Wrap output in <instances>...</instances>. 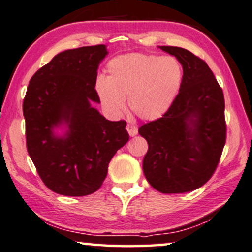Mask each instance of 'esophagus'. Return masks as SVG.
Returning <instances> with one entry per match:
<instances>
[{"label": "esophagus", "mask_w": 252, "mask_h": 252, "mask_svg": "<svg viewBox=\"0 0 252 252\" xmlns=\"http://www.w3.org/2000/svg\"><path fill=\"white\" fill-rule=\"evenodd\" d=\"M126 129H127V132H128V134L130 135V136H135V135L137 134L136 126L133 125V124H127Z\"/></svg>", "instance_id": "obj_1"}]
</instances>
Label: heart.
Masks as SVG:
<instances>
[{
	"mask_svg": "<svg viewBox=\"0 0 252 252\" xmlns=\"http://www.w3.org/2000/svg\"><path fill=\"white\" fill-rule=\"evenodd\" d=\"M183 67L174 57L127 54L111 60L108 78L96 83L102 103L109 110L124 111L125 97L138 118L158 119L174 103L182 83Z\"/></svg>",
	"mask_w": 252,
	"mask_h": 252,
	"instance_id": "heart-1",
	"label": "heart"
}]
</instances>
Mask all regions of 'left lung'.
<instances>
[{
  "instance_id": "1",
  "label": "left lung",
  "mask_w": 252,
  "mask_h": 252,
  "mask_svg": "<svg viewBox=\"0 0 252 252\" xmlns=\"http://www.w3.org/2000/svg\"><path fill=\"white\" fill-rule=\"evenodd\" d=\"M183 65V83L162 117L138 133L148 142L143 173L161 193H185L206 184L226 142L224 93L201 58L176 46H160Z\"/></svg>"
}]
</instances>
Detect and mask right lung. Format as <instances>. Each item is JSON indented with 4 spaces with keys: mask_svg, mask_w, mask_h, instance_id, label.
<instances>
[{
    "mask_svg": "<svg viewBox=\"0 0 252 252\" xmlns=\"http://www.w3.org/2000/svg\"><path fill=\"white\" fill-rule=\"evenodd\" d=\"M107 53L103 44L63 51L29 81L23 103L27 151L43 183L58 194L97 191L129 138L125 120L110 122L90 104L100 102L96 70ZM63 121L67 136L57 138L53 127Z\"/></svg>",
    "mask_w": 252,
    "mask_h": 252,
    "instance_id": "right-lung-1",
    "label": "right lung"
}]
</instances>
